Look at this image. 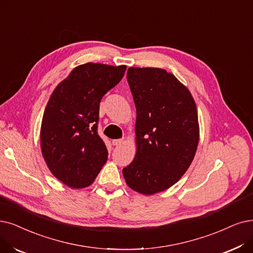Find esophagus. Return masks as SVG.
I'll return each mask as SVG.
<instances>
[{"instance_id":"1","label":"esophagus","mask_w":253,"mask_h":253,"mask_svg":"<svg viewBox=\"0 0 253 253\" xmlns=\"http://www.w3.org/2000/svg\"><path fill=\"white\" fill-rule=\"evenodd\" d=\"M124 139H114V140H112V143H113V145H121L124 143Z\"/></svg>"}]
</instances>
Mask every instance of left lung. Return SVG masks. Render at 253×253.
<instances>
[{
	"label": "left lung",
	"mask_w": 253,
	"mask_h": 253,
	"mask_svg": "<svg viewBox=\"0 0 253 253\" xmlns=\"http://www.w3.org/2000/svg\"><path fill=\"white\" fill-rule=\"evenodd\" d=\"M127 82L136 106V155L123 173L138 193L153 195L185 174L199 141L198 113L190 90L158 67H129Z\"/></svg>",
	"instance_id": "left-lung-1"
}]
</instances>
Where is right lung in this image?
Instances as JSON below:
<instances>
[{"instance_id": "1", "label": "right lung", "mask_w": 253, "mask_h": 253, "mask_svg": "<svg viewBox=\"0 0 253 253\" xmlns=\"http://www.w3.org/2000/svg\"><path fill=\"white\" fill-rule=\"evenodd\" d=\"M126 65L77 66L50 95L40 127V147L52 174L73 189L91 185L108 160L97 135L100 99L124 78Z\"/></svg>"}]
</instances>
